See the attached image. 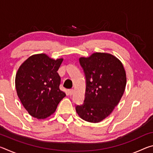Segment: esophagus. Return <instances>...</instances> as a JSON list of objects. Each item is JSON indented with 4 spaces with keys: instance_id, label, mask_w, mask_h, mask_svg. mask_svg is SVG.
<instances>
[{
    "instance_id": "esophagus-1",
    "label": "esophagus",
    "mask_w": 153,
    "mask_h": 153,
    "mask_svg": "<svg viewBox=\"0 0 153 153\" xmlns=\"http://www.w3.org/2000/svg\"><path fill=\"white\" fill-rule=\"evenodd\" d=\"M68 92H69V95H73V94H74V90H73V89H70V90H68Z\"/></svg>"
}]
</instances>
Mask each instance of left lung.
<instances>
[{"instance_id": "left-lung-1", "label": "left lung", "mask_w": 153, "mask_h": 153, "mask_svg": "<svg viewBox=\"0 0 153 153\" xmlns=\"http://www.w3.org/2000/svg\"><path fill=\"white\" fill-rule=\"evenodd\" d=\"M86 79L84 104L76 109L90 123L105 120L120 102L126 86V73L120 59L107 53H94L79 59Z\"/></svg>"}]
</instances>
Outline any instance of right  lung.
I'll return each mask as SVG.
<instances>
[{"instance_id": "right-lung-1", "label": "right lung", "mask_w": 153, "mask_h": 153, "mask_svg": "<svg viewBox=\"0 0 153 153\" xmlns=\"http://www.w3.org/2000/svg\"><path fill=\"white\" fill-rule=\"evenodd\" d=\"M63 58L53 59L46 54L30 56L21 65L15 76V88L21 102L31 116L38 120L55 112L65 97L59 88L57 71Z\"/></svg>"}]
</instances>
